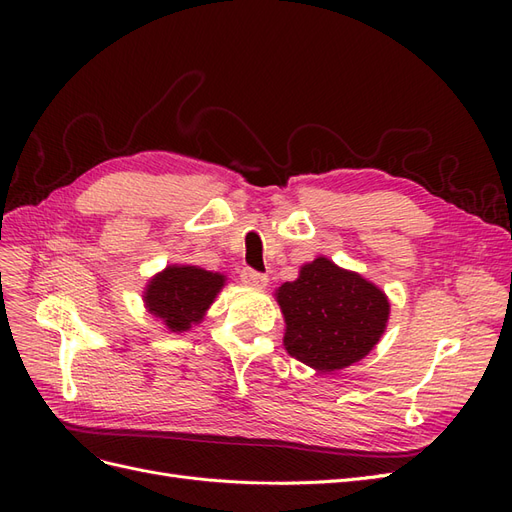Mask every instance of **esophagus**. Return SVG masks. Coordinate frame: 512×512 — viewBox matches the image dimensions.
I'll return each instance as SVG.
<instances>
[{
  "label": "esophagus",
  "mask_w": 512,
  "mask_h": 512,
  "mask_svg": "<svg viewBox=\"0 0 512 512\" xmlns=\"http://www.w3.org/2000/svg\"><path fill=\"white\" fill-rule=\"evenodd\" d=\"M241 282L250 288H265L269 284V275L258 273L254 269H243L241 271Z\"/></svg>",
  "instance_id": "obj_1"
}]
</instances>
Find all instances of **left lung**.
<instances>
[{
  "mask_svg": "<svg viewBox=\"0 0 512 512\" xmlns=\"http://www.w3.org/2000/svg\"><path fill=\"white\" fill-rule=\"evenodd\" d=\"M275 301L286 322V352L318 374L365 359L380 342L391 314L384 290L327 256L303 265L297 280L275 290Z\"/></svg>",
  "mask_w": 512,
  "mask_h": 512,
  "instance_id": "obj_1",
  "label": "left lung"
}]
</instances>
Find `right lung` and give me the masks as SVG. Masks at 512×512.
Returning <instances> with one entry per match:
<instances>
[{
    "label": "right lung",
    "instance_id": "1",
    "mask_svg": "<svg viewBox=\"0 0 512 512\" xmlns=\"http://www.w3.org/2000/svg\"><path fill=\"white\" fill-rule=\"evenodd\" d=\"M226 280L224 273L196 265H168L147 282L143 303L166 331L183 333L203 322Z\"/></svg>",
    "mask_w": 512,
    "mask_h": 512
}]
</instances>
